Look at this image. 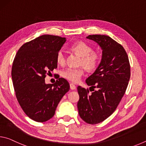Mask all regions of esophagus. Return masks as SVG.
I'll return each mask as SVG.
<instances>
[{
  "label": "esophagus",
  "mask_w": 146,
  "mask_h": 146,
  "mask_svg": "<svg viewBox=\"0 0 146 146\" xmlns=\"http://www.w3.org/2000/svg\"><path fill=\"white\" fill-rule=\"evenodd\" d=\"M70 89L71 90H75V88H76V86L73 84H72V83H71L70 84Z\"/></svg>",
  "instance_id": "esophagus-1"
}]
</instances>
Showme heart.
Returning <instances> with one entry per match:
<instances>
[{
    "mask_svg": "<svg viewBox=\"0 0 146 146\" xmlns=\"http://www.w3.org/2000/svg\"><path fill=\"white\" fill-rule=\"evenodd\" d=\"M71 49L81 56L79 60V65L82 66L89 71L93 70L97 67L99 62V54L95 51L89 44L82 41H77L71 46ZM56 62L60 65H63L66 61V56L62 49L58 51L56 56ZM84 75V70L82 68H68L62 73L64 78L72 82H78Z\"/></svg>",
    "mask_w": 146,
    "mask_h": 146,
    "instance_id": "b5f03b06",
    "label": "heart"
}]
</instances>
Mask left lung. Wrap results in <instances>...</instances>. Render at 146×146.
Returning a JSON list of instances; mask_svg holds the SVG:
<instances>
[{"label": "left lung", "instance_id": "1", "mask_svg": "<svg viewBox=\"0 0 146 146\" xmlns=\"http://www.w3.org/2000/svg\"><path fill=\"white\" fill-rule=\"evenodd\" d=\"M87 38L100 46L102 55L97 70L86 80L93 92L78 86L77 108L84 121L97 124L113 114L119 104L129 81L130 64L124 48L110 36L92 35Z\"/></svg>", "mask_w": 146, "mask_h": 146}]
</instances>
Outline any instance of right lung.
<instances>
[{"label": "right lung", "instance_id": "obj_1", "mask_svg": "<svg viewBox=\"0 0 146 146\" xmlns=\"http://www.w3.org/2000/svg\"><path fill=\"white\" fill-rule=\"evenodd\" d=\"M66 38L43 35L22 46L14 58L11 77L16 97L26 115L38 122L52 118L63 96L70 90L66 79L46 84L45 78L57 68L56 56Z\"/></svg>", "mask_w": 146, "mask_h": 146}]
</instances>
